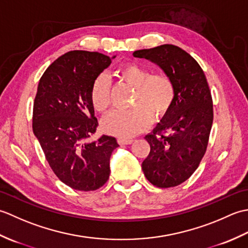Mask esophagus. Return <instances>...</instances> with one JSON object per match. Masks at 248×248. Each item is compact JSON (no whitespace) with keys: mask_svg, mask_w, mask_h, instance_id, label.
Here are the masks:
<instances>
[{"mask_svg":"<svg viewBox=\"0 0 248 248\" xmlns=\"http://www.w3.org/2000/svg\"><path fill=\"white\" fill-rule=\"evenodd\" d=\"M132 141H133V140H130V139H118L117 140V143L119 145H130Z\"/></svg>","mask_w":248,"mask_h":248,"instance_id":"obj_1","label":"esophagus"}]
</instances>
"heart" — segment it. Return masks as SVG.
Returning <instances> with one entry per match:
<instances>
[{"label":"heart","mask_w":248,"mask_h":248,"mask_svg":"<svg viewBox=\"0 0 248 248\" xmlns=\"http://www.w3.org/2000/svg\"><path fill=\"white\" fill-rule=\"evenodd\" d=\"M118 77L134 88L128 109H114L102 121V130L109 135L129 139L143 132L155 120L164 118L176 100V86L164 73H152L135 62L124 65ZM112 101V86L107 76L100 75L91 89V102L98 113H105Z\"/></svg>","instance_id":"1"}]
</instances>
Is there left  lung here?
Segmentation results:
<instances>
[{"label":"left lung","instance_id":"1","mask_svg":"<svg viewBox=\"0 0 248 248\" xmlns=\"http://www.w3.org/2000/svg\"><path fill=\"white\" fill-rule=\"evenodd\" d=\"M133 56L155 62L175 83L171 109L154 133L145 136L150 152L141 168L155 186H177L193 175L207 151L213 123L209 84L198 62L177 46L139 50Z\"/></svg>","mask_w":248,"mask_h":248}]
</instances>
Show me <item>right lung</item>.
I'll list each match as a JSON object with an SVG mask.
<instances>
[{
  "instance_id": "right-lung-1",
  "label": "right lung",
  "mask_w": 248,
  "mask_h": 248,
  "mask_svg": "<svg viewBox=\"0 0 248 248\" xmlns=\"http://www.w3.org/2000/svg\"><path fill=\"white\" fill-rule=\"evenodd\" d=\"M110 62L109 56L98 52L70 51L52 62L37 88L33 132L56 177L78 191H96L104 186L110 155L119 146L108 135L85 141L98 128L92 85Z\"/></svg>"
}]
</instances>
